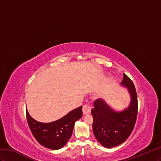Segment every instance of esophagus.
Instances as JSON below:
<instances>
[{"label": "esophagus", "mask_w": 161, "mask_h": 161, "mask_svg": "<svg viewBox=\"0 0 161 161\" xmlns=\"http://www.w3.org/2000/svg\"><path fill=\"white\" fill-rule=\"evenodd\" d=\"M83 113L84 114H90V112H91V107L89 106V104H84L83 106Z\"/></svg>", "instance_id": "34e87169"}]
</instances>
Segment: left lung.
Instances as JSON below:
<instances>
[{
	"label": "left lung",
	"instance_id": "1",
	"mask_svg": "<svg viewBox=\"0 0 161 161\" xmlns=\"http://www.w3.org/2000/svg\"><path fill=\"white\" fill-rule=\"evenodd\" d=\"M121 85L128 89L131 102L127 108L116 112L105 103L97 99L92 109V129L94 136L100 143L110 148L121 144L134 130L137 115V97L135 86L130 78L123 73Z\"/></svg>",
	"mask_w": 161,
	"mask_h": 161
}]
</instances>
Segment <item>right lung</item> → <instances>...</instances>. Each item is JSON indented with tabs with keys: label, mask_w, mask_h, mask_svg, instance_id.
I'll return each instance as SVG.
<instances>
[{
	"label": "right lung",
	"mask_w": 161,
	"mask_h": 161,
	"mask_svg": "<svg viewBox=\"0 0 161 161\" xmlns=\"http://www.w3.org/2000/svg\"><path fill=\"white\" fill-rule=\"evenodd\" d=\"M82 106L51 123H40L32 118L26 110L27 121L31 134L39 143L52 150L60 149L70 139L76 121L82 117Z\"/></svg>",
	"instance_id": "obj_1"
}]
</instances>
